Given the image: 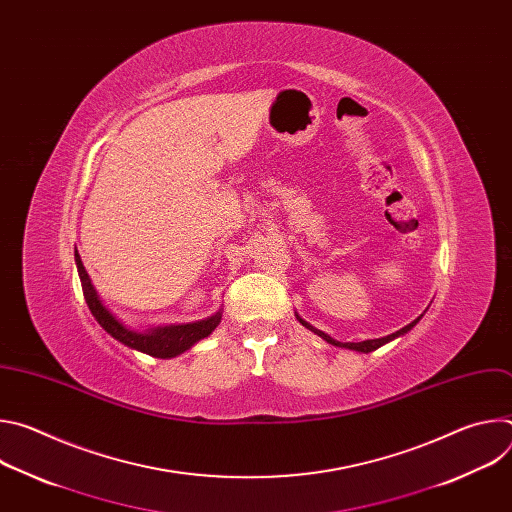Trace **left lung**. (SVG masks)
<instances>
[{
  "mask_svg": "<svg viewBox=\"0 0 512 512\" xmlns=\"http://www.w3.org/2000/svg\"><path fill=\"white\" fill-rule=\"evenodd\" d=\"M298 316V314H296ZM421 318V316H419ZM419 318L417 320H413L411 324H407L405 328H401V330H397L395 334H389V336H385V338H377V340H362V342H338V340H334L332 336H328V334H324L322 330H318V328H314V326H310L306 320H302L300 316H298V320H300V324L302 326H306L308 330H312L314 334H318L320 338H324L328 344H334V346H340V348H350V350H356V352H371V350H377L379 346H383V344H387V342H391L393 338H397V336H401V334H405V332H409L417 322H419Z\"/></svg>",
  "mask_w": 512,
  "mask_h": 512,
  "instance_id": "1",
  "label": "left lung"
}]
</instances>
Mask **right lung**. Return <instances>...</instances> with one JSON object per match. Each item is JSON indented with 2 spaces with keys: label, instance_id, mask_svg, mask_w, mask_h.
Wrapping results in <instances>:
<instances>
[{
  "label": "right lung",
  "instance_id": "add662e5",
  "mask_svg": "<svg viewBox=\"0 0 512 512\" xmlns=\"http://www.w3.org/2000/svg\"><path fill=\"white\" fill-rule=\"evenodd\" d=\"M75 261H77V269H79V277H81V285H83V294H85V302L91 310V314L95 316V320L105 328L107 334H111L115 340H119L121 344L145 352L156 358H172L182 354L184 350H188L190 346H194L198 340L206 338L216 326L221 322V312H216L214 316L200 320V322H192V324H176V326H162V328H150L148 332H135L131 328H127L123 322H119L99 300L97 291L91 283V277L81 261V255L75 251Z\"/></svg>",
  "mask_w": 512,
  "mask_h": 512
}]
</instances>
